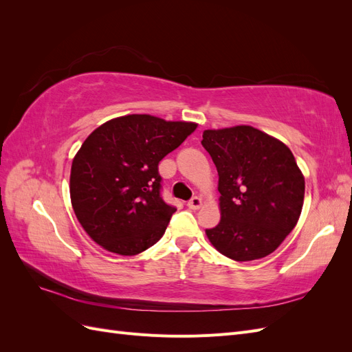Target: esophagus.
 I'll return each mask as SVG.
<instances>
[{
    "label": "esophagus",
    "mask_w": 352,
    "mask_h": 352,
    "mask_svg": "<svg viewBox=\"0 0 352 352\" xmlns=\"http://www.w3.org/2000/svg\"><path fill=\"white\" fill-rule=\"evenodd\" d=\"M202 206V199L199 197H194L188 201V207L190 210H199Z\"/></svg>",
    "instance_id": "esophagus-1"
}]
</instances>
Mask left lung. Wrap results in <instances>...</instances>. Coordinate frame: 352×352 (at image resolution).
<instances>
[{"label":"left lung","instance_id":"left-lung-1","mask_svg":"<svg viewBox=\"0 0 352 352\" xmlns=\"http://www.w3.org/2000/svg\"><path fill=\"white\" fill-rule=\"evenodd\" d=\"M202 146L219 173L220 221L206 235L220 254L252 261L278 250L301 216L305 180L278 138L252 126L207 129Z\"/></svg>","mask_w":352,"mask_h":352}]
</instances>
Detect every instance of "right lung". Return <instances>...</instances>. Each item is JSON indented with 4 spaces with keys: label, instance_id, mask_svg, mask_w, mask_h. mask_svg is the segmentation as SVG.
Returning <instances> with one entry per match:
<instances>
[{
    "label": "right lung",
    "instance_id": "add662e5",
    "mask_svg": "<svg viewBox=\"0 0 352 352\" xmlns=\"http://www.w3.org/2000/svg\"><path fill=\"white\" fill-rule=\"evenodd\" d=\"M151 114L102 123L74 155L70 199L89 238L119 255H136L164 235L176 211L160 197L158 163L197 129Z\"/></svg>",
    "mask_w": 352,
    "mask_h": 352
}]
</instances>
